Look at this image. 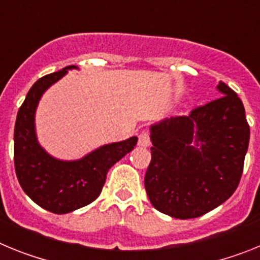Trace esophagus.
Masks as SVG:
<instances>
[{
  "mask_svg": "<svg viewBox=\"0 0 260 260\" xmlns=\"http://www.w3.org/2000/svg\"><path fill=\"white\" fill-rule=\"evenodd\" d=\"M138 146L141 147H150L151 146V138L148 132H142L139 134V139H138Z\"/></svg>",
  "mask_w": 260,
  "mask_h": 260,
  "instance_id": "34e87169",
  "label": "esophagus"
}]
</instances>
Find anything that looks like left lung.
I'll return each mask as SVG.
<instances>
[{"label": "left lung", "mask_w": 260, "mask_h": 260, "mask_svg": "<svg viewBox=\"0 0 260 260\" xmlns=\"http://www.w3.org/2000/svg\"><path fill=\"white\" fill-rule=\"evenodd\" d=\"M222 96L151 126L148 199L160 212L194 219L232 197L243 171L250 127L241 99L220 82Z\"/></svg>", "instance_id": "8db88e82"}]
</instances>
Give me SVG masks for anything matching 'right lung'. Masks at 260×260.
Returning <instances> with one entry per match:
<instances>
[{"label":"right lung","instance_id":"right-lung-1","mask_svg":"<svg viewBox=\"0 0 260 260\" xmlns=\"http://www.w3.org/2000/svg\"><path fill=\"white\" fill-rule=\"evenodd\" d=\"M68 66L40 78L19 108L14 128V165L23 191L41 208L53 213H69L92 203L105 183L107 173L126 153L134 150L138 138L102 146L84 157L63 161L50 156L39 144L35 112L43 93L61 79Z\"/></svg>","mask_w":260,"mask_h":260}]
</instances>
